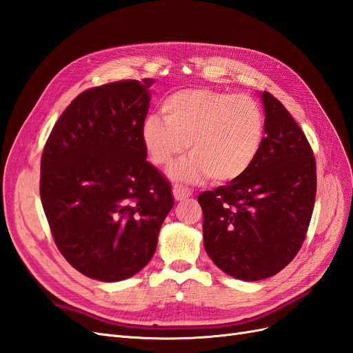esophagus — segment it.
Returning a JSON list of instances; mask_svg holds the SVG:
<instances>
[{
	"label": "esophagus",
	"mask_w": 353,
	"mask_h": 353,
	"mask_svg": "<svg viewBox=\"0 0 353 353\" xmlns=\"http://www.w3.org/2000/svg\"><path fill=\"white\" fill-rule=\"evenodd\" d=\"M174 197L176 201H183L185 199H188L191 196V190L188 188H184V187H179V185H175L174 187Z\"/></svg>",
	"instance_id": "obj_1"
}]
</instances>
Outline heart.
I'll return each mask as SVG.
<instances>
[{
    "label": "heart",
    "instance_id": "heart-1",
    "mask_svg": "<svg viewBox=\"0 0 353 353\" xmlns=\"http://www.w3.org/2000/svg\"><path fill=\"white\" fill-rule=\"evenodd\" d=\"M165 119L147 116L141 128L152 163L168 168L185 152L191 156L170 169L181 183L209 175L215 183L241 178L258 159L265 140V114L249 95L193 88L178 91L162 105Z\"/></svg>",
    "mask_w": 353,
    "mask_h": 353
}]
</instances>
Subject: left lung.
<instances>
[{
  "mask_svg": "<svg viewBox=\"0 0 353 353\" xmlns=\"http://www.w3.org/2000/svg\"><path fill=\"white\" fill-rule=\"evenodd\" d=\"M265 140L241 178L197 200L203 243L219 270L243 281L279 274L306 237L316 194V165L301 126L270 92H261Z\"/></svg>",
  "mask_w": 353,
  "mask_h": 353,
  "instance_id": "1",
  "label": "left lung"
}]
</instances>
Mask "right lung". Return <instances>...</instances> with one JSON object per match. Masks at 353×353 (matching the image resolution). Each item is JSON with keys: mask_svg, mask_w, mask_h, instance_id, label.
Returning <instances> with one entry per match:
<instances>
[{"mask_svg": "<svg viewBox=\"0 0 353 353\" xmlns=\"http://www.w3.org/2000/svg\"><path fill=\"white\" fill-rule=\"evenodd\" d=\"M153 79L83 91L61 113L41 157L39 194L65 259L114 283L153 258L174 206L172 187L147 162L141 128Z\"/></svg>", "mask_w": 353, "mask_h": 353, "instance_id": "obj_1", "label": "right lung"}]
</instances>
